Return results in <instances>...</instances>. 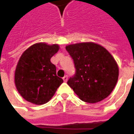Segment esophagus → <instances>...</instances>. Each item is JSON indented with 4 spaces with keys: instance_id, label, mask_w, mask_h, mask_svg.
<instances>
[{
    "instance_id": "1",
    "label": "esophagus",
    "mask_w": 134,
    "mask_h": 134,
    "mask_svg": "<svg viewBox=\"0 0 134 134\" xmlns=\"http://www.w3.org/2000/svg\"><path fill=\"white\" fill-rule=\"evenodd\" d=\"M67 79H68V76H67V75H65V76L63 77V81H64L65 82H67Z\"/></svg>"
}]
</instances>
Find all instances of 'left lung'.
<instances>
[{"instance_id":"left-lung-1","label":"left lung","mask_w":134,"mask_h":134,"mask_svg":"<svg viewBox=\"0 0 134 134\" xmlns=\"http://www.w3.org/2000/svg\"><path fill=\"white\" fill-rule=\"evenodd\" d=\"M73 59L76 71L67 84L83 102L104 99L114 89L119 69L110 53L103 46L85 42L66 46Z\"/></svg>"}]
</instances>
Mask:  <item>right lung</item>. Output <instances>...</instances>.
<instances>
[{
	"label": "right lung",
	"instance_id": "right-lung-1",
	"mask_svg": "<svg viewBox=\"0 0 134 134\" xmlns=\"http://www.w3.org/2000/svg\"><path fill=\"white\" fill-rule=\"evenodd\" d=\"M58 50V45L38 43L23 53L16 68L14 82L26 101L37 105L46 104L63 83L50 60Z\"/></svg>",
	"mask_w": 134,
	"mask_h": 134
}]
</instances>
